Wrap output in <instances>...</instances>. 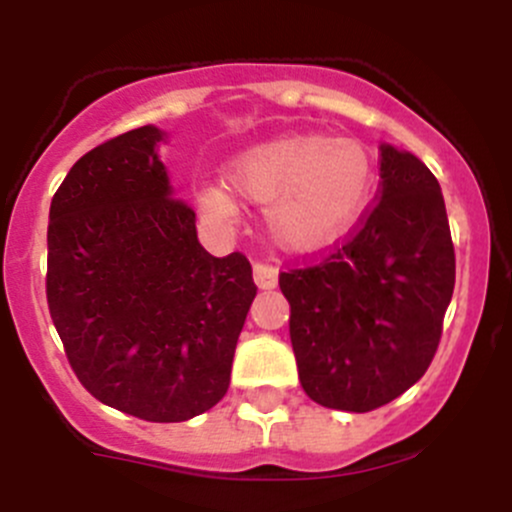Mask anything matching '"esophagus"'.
I'll return each mask as SVG.
<instances>
[{"instance_id": "esophagus-1", "label": "esophagus", "mask_w": 512, "mask_h": 512, "mask_svg": "<svg viewBox=\"0 0 512 512\" xmlns=\"http://www.w3.org/2000/svg\"><path fill=\"white\" fill-rule=\"evenodd\" d=\"M252 277H255L257 287L260 289H272L277 285V267L270 265V262L255 260V265H252Z\"/></svg>"}]
</instances>
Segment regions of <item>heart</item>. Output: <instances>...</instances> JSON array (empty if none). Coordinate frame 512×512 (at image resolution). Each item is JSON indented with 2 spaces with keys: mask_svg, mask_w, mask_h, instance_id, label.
<instances>
[{
  "mask_svg": "<svg viewBox=\"0 0 512 512\" xmlns=\"http://www.w3.org/2000/svg\"><path fill=\"white\" fill-rule=\"evenodd\" d=\"M369 151L347 136L292 133L247 151L227 168L232 193L265 205L272 235L287 245H312L349 225L369 195ZM208 218L227 220L235 203L227 190L208 185L198 193Z\"/></svg>",
  "mask_w": 512,
  "mask_h": 512,
  "instance_id": "heart-1",
  "label": "heart"
}]
</instances>
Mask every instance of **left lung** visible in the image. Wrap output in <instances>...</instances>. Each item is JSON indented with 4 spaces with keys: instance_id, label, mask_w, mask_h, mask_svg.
Returning <instances> with one entry per match:
<instances>
[{
    "instance_id": "left-lung-1",
    "label": "left lung",
    "mask_w": 512,
    "mask_h": 512,
    "mask_svg": "<svg viewBox=\"0 0 512 512\" xmlns=\"http://www.w3.org/2000/svg\"><path fill=\"white\" fill-rule=\"evenodd\" d=\"M456 252L436 175L381 146L376 200L324 255L280 272L299 381L327 409L366 414L436 356Z\"/></svg>"
}]
</instances>
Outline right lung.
Here are the masks:
<instances>
[{
  "label": "right lung",
  "instance_id": "obj_1",
  "mask_svg": "<svg viewBox=\"0 0 512 512\" xmlns=\"http://www.w3.org/2000/svg\"><path fill=\"white\" fill-rule=\"evenodd\" d=\"M163 133L91 148L51 198L46 302L66 359L101 404L153 423L213 409L255 299L242 252L213 257L170 193Z\"/></svg>",
  "mask_w": 512,
  "mask_h": 512
}]
</instances>
